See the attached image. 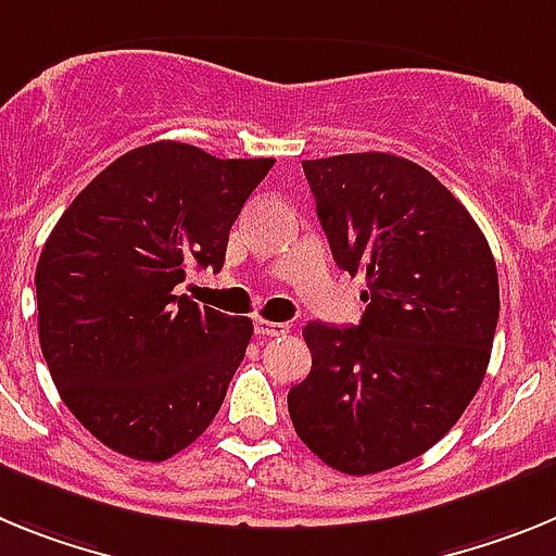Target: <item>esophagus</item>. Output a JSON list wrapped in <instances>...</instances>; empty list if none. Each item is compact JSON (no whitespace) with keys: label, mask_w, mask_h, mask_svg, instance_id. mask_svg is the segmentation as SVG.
Segmentation results:
<instances>
[{"label":"esophagus","mask_w":556,"mask_h":556,"mask_svg":"<svg viewBox=\"0 0 556 556\" xmlns=\"http://www.w3.org/2000/svg\"><path fill=\"white\" fill-rule=\"evenodd\" d=\"M254 332L263 338L285 336V332H288V325H285V321H268V318H257V321H254Z\"/></svg>","instance_id":"34e87169"}]
</instances>
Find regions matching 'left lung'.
<instances>
[{
	"label": "left lung",
	"mask_w": 556,
	"mask_h": 556,
	"mask_svg": "<svg viewBox=\"0 0 556 556\" xmlns=\"http://www.w3.org/2000/svg\"><path fill=\"white\" fill-rule=\"evenodd\" d=\"M338 268L364 274L358 327L311 321L313 366L288 392L299 439L369 476L422 456L479 392L498 325V271L470 212L392 153L302 162Z\"/></svg>",
	"instance_id": "obj_1"
}]
</instances>
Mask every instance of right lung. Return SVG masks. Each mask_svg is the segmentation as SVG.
<instances>
[{"instance_id": "add662e5", "label": "right lung", "mask_w": 556, "mask_h": 556, "mask_svg": "<svg viewBox=\"0 0 556 556\" xmlns=\"http://www.w3.org/2000/svg\"><path fill=\"white\" fill-rule=\"evenodd\" d=\"M274 159L195 144L134 148L61 215L36 268L38 341L75 419L105 447L164 462L210 428L251 318L176 296L187 268H224L229 229Z\"/></svg>"}]
</instances>
